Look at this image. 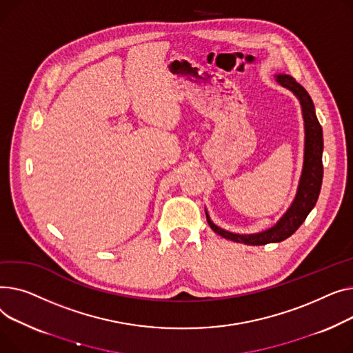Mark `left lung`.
<instances>
[{"instance_id":"left-lung-1","label":"left lung","mask_w":353,"mask_h":353,"mask_svg":"<svg viewBox=\"0 0 353 353\" xmlns=\"http://www.w3.org/2000/svg\"><path fill=\"white\" fill-rule=\"evenodd\" d=\"M276 82L283 88L291 91L299 101L303 128H305V148H303V167L298 183L296 195L286 210V212L278 219V222L268 228L265 231L255 234H235L231 231L222 230L221 226L215 225L205 210L206 221H208L211 230L221 235L225 239L234 242L245 243V245H266L282 242L291 236L298 228L303 223L309 212L314 210L318 201L322 178H323V165H322V152H323V134L322 127L315 114V105L312 98L309 97L306 90L298 84V82L288 74L275 75Z\"/></svg>"}]
</instances>
